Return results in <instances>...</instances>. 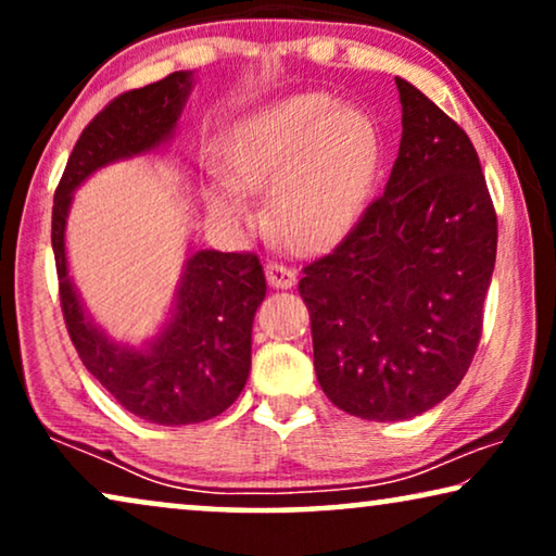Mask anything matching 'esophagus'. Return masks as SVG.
I'll return each instance as SVG.
<instances>
[{"mask_svg": "<svg viewBox=\"0 0 556 556\" xmlns=\"http://www.w3.org/2000/svg\"><path fill=\"white\" fill-rule=\"evenodd\" d=\"M265 278L273 288H291L295 286V273L288 268V265L278 263V261H268L265 263Z\"/></svg>", "mask_w": 556, "mask_h": 556, "instance_id": "34e87169", "label": "esophagus"}]
</instances>
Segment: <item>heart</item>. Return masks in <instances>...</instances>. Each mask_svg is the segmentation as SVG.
I'll use <instances>...</instances> for the list:
<instances>
[{
    "label": "heart",
    "instance_id": "1",
    "mask_svg": "<svg viewBox=\"0 0 556 556\" xmlns=\"http://www.w3.org/2000/svg\"><path fill=\"white\" fill-rule=\"evenodd\" d=\"M379 164V131L367 113L326 93L283 98L227 128L223 179L207 204L223 219H245V192L270 185L268 210L288 245L311 248L344 230L362 207Z\"/></svg>",
    "mask_w": 556,
    "mask_h": 556
}]
</instances>
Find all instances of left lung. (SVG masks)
<instances>
[{"mask_svg": "<svg viewBox=\"0 0 556 556\" xmlns=\"http://www.w3.org/2000/svg\"><path fill=\"white\" fill-rule=\"evenodd\" d=\"M397 90L402 139L384 192L299 280L318 384L377 422L435 407L466 377L498 242L468 134L407 80Z\"/></svg>", "mask_w": 556, "mask_h": 556, "instance_id": "1", "label": "left lung"}]
</instances>
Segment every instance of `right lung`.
Wrapping results in <instances>:
<instances>
[{
    "instance_id": "obj_1",
    "label": "right lung",
    "mask_w": 556,
    "mask_h": 556,
    "mask_svg": "<svg viewBox=\"0 0 556 556\" xmlns=\"http://www.w3.org/2000/svg\"><path fill=\"white\" fill-rule=\"evenodd\" d=\"M192 73H172L151 86L113 98L83 128L52 202V250L60 308L86 369L121 407L156 425H192L223 415L238 400L250 371V333L265 299L255 253L200 250L187 261L177 311L147 352L118 346L93 326L67 276L65 217L73 189L101 166L143 154L169 139Z\"/></svg>"
}]
</instances>
